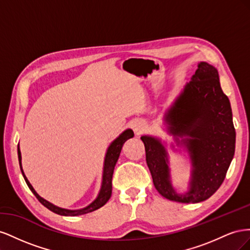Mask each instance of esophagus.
I'll return each mask as SVG.
<instances>
[{"mask_svg": "<svg viewBox=\"0 0 250 250\" xmlns=\"http://www.w3.org/2000/svg\"><path fill=\"white\" fill-rule=\"evenodd\" d=\"M132 128H133V130H134L135 133L140 134L146 128V124L144 123V122H142V121H138V122H135L132 125Z\"/></svg>", "mask_w": 250, "mask_h": 250, "instance_id": "34e87169", "label": "esophagus"}]
</instances>
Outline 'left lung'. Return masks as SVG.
<instances>
[{
  "label": "left lung",
  "mask_w": 250,
  "mask_h": 250,
  "mask_svg": "<svg viewBox=\"0 0 250 250\" xmlns=\"http://www.w3.org/2000/svg\"><path fill=\"white\" fill-rule=\"evenodd\" d=\"M191 81L165 111L170 148H183L191 163L188 191L178 193L172 184L167 143L153 135H142L146 162L153 185L163 197L183 203L207 200L222 185L236 147V131L228 96L215 66L200 62Z\"/></svg>",
  "instance_id": "obj_1"
}]
</instances>
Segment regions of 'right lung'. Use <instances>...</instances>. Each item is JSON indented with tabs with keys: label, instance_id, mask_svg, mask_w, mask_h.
Returning a JSON list of instances; mask_svg holds the SVG:
<instances>
[{
	"label": "right lung",
	"instance_id": "add662e5",
	"mask_svg": "<svg viewBox=\"0 0 250 250\" xmlns=\"http://www.w3.org/2000/svg\"><path fill=\"white\" fill-rule=\"evenodd\" d=\"M133 131L131 129L124 130L122 133H121L117 139L113 140L106 150V153H105V157H104V165H103V174H102V184H101V188L99 191V194H98L97 198L90 202L88 206H86L85 208H78V209H69V208H59L55 204L51 203L50 201L43 199L42 197L36 193V191L34 190V188L32 187V185L30 184V181L28 180V178L26 177L24 170H22L21 167V150H20V145L18 146V155H19V162H20V167H21V171L22 176H24V179L26 181L27 186L29 187L31 192L35 195V197L39 199V201L42 204V206L46 207L47 208H49L50 210H52L53 213L62 215V216H80V215H84L87 213H90V211H94L98 208H100L101 207H103L105 203H106L110 196H111V179H112V174H113V169H115V166L119 160V156L121 153V150H122V147L124 145V143L128 140L133 138Z\"/></svg>",
	"mask_w": 250,
	"mask_h": 250
}]
</instances>
